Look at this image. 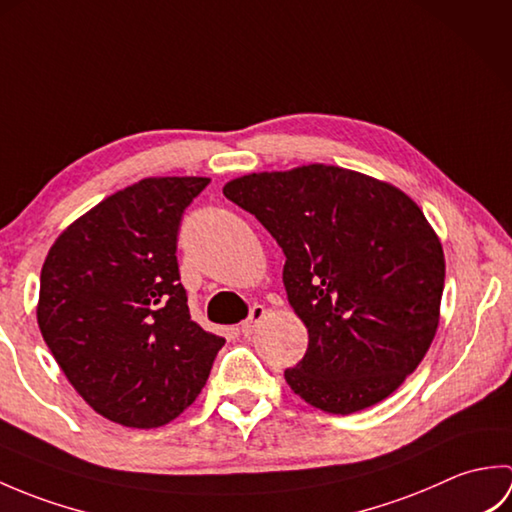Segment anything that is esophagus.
<instances>
[{
	"label": "esophagus",
	"mask_w": 512,
	"mask_h": 512,
	"mask_svg": "<svg viewBox=\"0 0 512 512\" xmlns=\"http://www.w3.org/2000/svg\"><path fill=\"white\" fill-rule=\"evenodd\" d=\"M264 317H266V308L264 306H253V308H250V317L242 325H239V332H242L244 336H250L255 332L257 325L262 323Z\"/></svg>",
	"instance_id": "obj_1"
}]
</instances>
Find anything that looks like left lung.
Instances as JSON below:
<instances>
[{
  "label": "left lung",
  "mask_w": 512,
  "mask_h": 512,
  "mask_svg": "<svg viewBox=\"0 0 512 512\" xmlns=\"http://www.w3.org/2000/svg\"><path fill=\"white\" fill-rule=\"evenodd\" d=\"M224 195L286 255L288 303L308 350L286 383L325 413L361 411L405 383L440 323L444 253L394 184L334 165L248 173Z\"/></svg>",
  "instance_id": "1"
}]
</instances>
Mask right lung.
<instances>
[{"label":"right lung","mask_w":512,"mask_h":512,"mask_svg":"<svg viewBox=\"0 0 512 512\" xmlns=\"http://www.w3.org/2000/svg\"><path fill=\"white\" fill-rule=\"evenodd\" d=\"M209 178H145L74 220L41 268L37 323L88 405L156 429L193 405L224 339L191 319L180 284L182 213Z\"/></svg>","instance_id":"1"}]
</instances>
